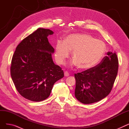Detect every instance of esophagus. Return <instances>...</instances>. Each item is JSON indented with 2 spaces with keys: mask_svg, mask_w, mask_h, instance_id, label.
<instances>
[{
  "mask_svg": "<svg viewBox=\"0 0 129 129\" xmlns=\"http://www.w3.org/2000/svg\"><path fill=\"white\" fill-rule=\"evenodd\" d=\"M69 75H70L69 73L68 72H67V71H65V72H64V76H66V77H68Z\"/></svg>",
  "mask_w": 129,
  "mask_h": 129,
  "instance_id": "1",
  "label": "esophagus"
}]
</instances>
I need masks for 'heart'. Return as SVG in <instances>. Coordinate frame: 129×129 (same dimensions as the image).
<instances>
[{"label":"heart","mask_w":129,"mask_h":129,"mask_svg":"<svg viewBox=\"0 0 129 129\" xmlns=\"http://www.w3.org/2000/svg\"><path fill=\"white\" fill-rule=\"evenodd\" d=\"M106 46L102 41L88 34H74L65 41L58 40L55 45V57L59 64L64 63L72 51V65L82 70H89L96 66L104 57Z\"/></svg>","instance_id":"b5f03b06"}]
</instances>
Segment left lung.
Listing matches in <instances>:
<instances>
[{
	"instance_id": "8db88e82",
	"label": "left lung",
	"mask_w": 129,
	"mask_h": 129,
	"mask_svg": "<svg viewBox=\"0 0 129 129\" xmlns=\"http://www.w3.org/2000/svg\"><path fill=\"white\" fill-rule=\"evenodd\" d=\"M107 56L92 69L75 74V96L84 104H90L107 97L111 92L118 71L116 53L108 52Z\"/></svg>"
}]
</instances>
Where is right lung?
<instances>
[{
  "label": "right lung",
  "mask_w": 129,
  "mask_h": 129,
  "mask_svg": "<svg viewBox=\"0 0 129 129\" xmlns=\"http://www.w3.org/2000/svg\"><path fill=\"white\" fill-rule=\"evenodd\" d=\"M53 32L39 28L17 46L10 67L11 78L21 95L33 101L48 98L56 82L64 77L62 69L53 62L54 49L47 37Z\"/></svg>",
  "instance_id": "add662e5"
}]
</instances>
